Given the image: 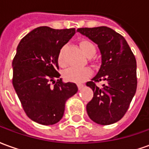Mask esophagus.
Masks as SVG:
<instances>
[{"mask_svg":"<svg viewBox=\"0 0 149 149\" xmlns=\"http://www.w3.org/2000/svg\"><path fill=\"white\" fill-rule=\"evenodd\" d=\"M77 87H78V89H79V90H81V88H84V85L81 84H78Z\"/></svg>","mask_w":149,"mask_h":149,"instance_id":"esophagus-1","label":"esophagus"}]
</instances>
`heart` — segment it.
Segmentation results:
<instances>
[{"mask_svg": "<svg viewBox=\"0 0 149 149\" xmlns=\"http://www.w3.org/2000/svg\"><path fill=\"white\" fill-rule=\"evenodd\" d=\"M80 46L85 56L88 57L92 56L96 52V48L93 43L88 40H82L80 42ZM57 61L58 65L61 67H65V62L63 58V49H61L57 56ZM64 78L66 81L74 83H82L86 81L88 78L92 76V71L90 68L87 67L84 68H70L64 72Z\"/></svg>", "mask_w": 149, "mask_h": 149, "instance_id": "obj_1", "label": "heart"}]
</instances>
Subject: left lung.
I'll return each mask as SVG.
<instances>
[{
	"label": "left lung",
	"mask_w": 149,
	"mask_h": 149,
	"mask_svg": "<svg viewBox=\"0 0 149 149\" xmlns=\"http://www.w3.org/2000/svg\"><path fill=\"white\" fill-rule=\"evenodd\" d=\"M77 32L96 43L101 54V65L86 85L93 97L86 109L90 119L98 125L116 123L125 116L134 97L136 86V61L123 36L106 26L81 28ZM106 81L101 87L96 82Z\"/></svg>",
	"instance_id": "obj_1"
}]
</instances>
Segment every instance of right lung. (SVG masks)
<instances>
[{"label":"right lung","instance_id":"right-lung-1","mask_svg":"<svg viewBox=\"0 0 149 149\" xmlns=\"http://www.w3.org/2000/svg\"><path fill=\"white\" fill-rule=\"evenodd\" d=\"M75 29H35L19 43L13 61V85L26 115L43 125L59 122L65 102L77 93V84L60 78L57 56ZM54 84L51 86V83Z\"/></svg>","mask_w":149,"mask_h":149}]
</instances>
